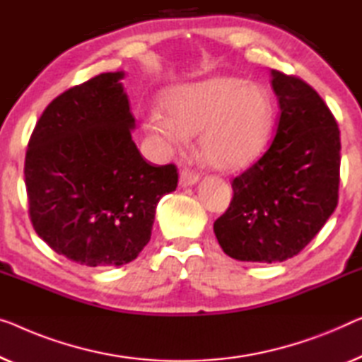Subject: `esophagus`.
Instances as JSON below:
<instances>
[{"instance_id":"34e87169","label":"esophagus","mask_w":362,"mask_h":362,"mask_svg":"<svg viewBox=\"0 0 362 362\" xmlns=\"http://www.w3.org/2000/svg\"><path fill=\"white\" fill-rule=\"evenodd\" d=\"M198 180H199V177H198V174H195V172H192L188 169H183L180 172V177H179L180 187H192V185H195Z\"/></svg>"}]
</instances>
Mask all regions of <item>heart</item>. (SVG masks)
Instances as JSON below:
<instances>
[{
  "instance_id": "b5f03b06",
  "label": "heart",
  "mask_w": 362,
  "mask_h": 362,
  "mask_svg": "<svg viewBox=\"0 0 362 362\" xmlns=\"http://www.w3.org/2000/svg\"><path fill=\"white\" fill-rule=\"evenodd\" d=\"M160 112L144 118V129L165 146L183 149L190 134L209 165L239 170L265 151L274 125V102L263 86L233 76L177 84L160 97Z\"/></svg>"
}]
</instances>
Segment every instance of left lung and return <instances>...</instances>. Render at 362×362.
I'll list each match as a JSON object with an SVG mask.
<instances>
[{
  "label": "left lung",
  "instance_id": "obj_1",
  "mask_svg": "<svg viewBox=\"0 0 362 362\" xmlns=\"http://www.w3.org/2000/svg\"><path fill=\"white\" fill-rule=\"evenodd\" d=\"M279 123L272 146L233 180L214 234L230 258L284 262L314 239L338 204L339 129L304 81L272 69Z\"/></svg>",
  "mask_w": 362,
  "mask_h": 362
}]
</instances>
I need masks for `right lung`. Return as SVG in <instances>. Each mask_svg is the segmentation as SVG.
<instances>
[{"instance_id":"add662e5","label":"right lung","mask_w":362,"mask_h":362,"mask_svg":"<svg viewBox=\"0 0 362 362\" xmlns=\"http://www.w3.org/2000/svg\"><path fill=\"white\" fill-rule=\"evenodd\" d=\"M123 76L102 73L52 100L25 154L35 233L86 267L134 260L151 239L159 199L179 180L175 165L148 164L132 139Z\"/></svg>"}]
</instances>
